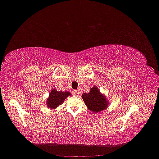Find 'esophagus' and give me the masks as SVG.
I'll return each instance as SVG.
<instances>
[{"instance_id": "1", "label": "esophagus", "mask_w": 159, "mask_h": 159, "mask_svg": "<svg viewBox=\"0 0 159 159\" xmlns=\"http://www.w3.org/2000/svg\"><path fill=\"white\" fill-rule=\"evenodd\" d=\"M73 93L74 95H79V91H78V90H73V93Z\"/></svg>"}]
</instances>
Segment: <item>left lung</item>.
Returning <instances> with one entry per match:
<instances>
[{
  "label": "left lung",
  "instance_id": "obj_1",
  "mask_svg": "<svg viewBox=\"0 0 159 159\" xmlns=\"http://www.w3.org/2000/svg\"><path fill=\"white\" fill-rule=\"evenodd\" d=\"M82 98L88 109L94 113H98L108 107L109 100L104 95H102L97 86L91 88L90 93L83 94Z\"/></svg>",
  "mask_w": 159,
  "mask_h": 159
}]
</instances>
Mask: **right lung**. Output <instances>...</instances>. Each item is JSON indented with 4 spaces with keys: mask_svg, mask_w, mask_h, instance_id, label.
Segmentation results:
<instances>
[{
    "mask_svg": "<svg viewBox=\"0 0 159 159\" xmlns=\"http://www.w3.org/2000/svg\"><path fill=\"white\" fill-rule=\"evenodd\" d=\"M71 95V93L69 91H57L56 89H52L49 94V98L47 99V106L49 109H54L59 105H61L65 100L67 97Z\"/></svg>",
    "mask_w": 159,
    "mask_h": 159,
    "instance_id": "right-lung-1",
    "label": "right lung"
}]
</instances>
